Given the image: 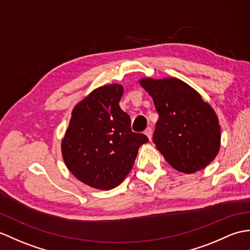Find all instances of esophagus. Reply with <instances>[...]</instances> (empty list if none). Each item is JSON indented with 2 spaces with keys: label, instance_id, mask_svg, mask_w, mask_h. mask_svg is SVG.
Returning <instances> with one entry per match:
<instances>
[{
  "label": "esophagus",
  "instance_id": "esophagus-1",
  "mask_svg": "<svg viewBox=\"0 0 250 250\" xmlns=\"http://www.w3.org/2000/svg\"><path fill=\"white\" fill-rule=\"evenodd\" d=\"M144 133H145V135H146L149 139H151V137H152V129H151V127H147Z\"/></svg>",
  "mask_w": 250,
  "mask_h": 250
}]
</instances>
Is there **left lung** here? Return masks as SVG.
<instances>
[{"instance_id":"left-lung-1","label":"left lung","mask_w":250,"mask_h":250,"mask_svg":"<svg viewBox=\"0 0 250 250\" xmlns=\"http://www.w3.org/2000/svg\"><path fill=\"white\" fill-rule=\"evenodd\" d=\"M138 83L160 116L153 133L156 149L178 171L204 169L220 148V125L212 106L177 78H143Z\"/></svg>"}]
</instances>
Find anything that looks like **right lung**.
<instances>
[{"mask_svg":"<svg viewBox=\"0 0 250 250\" xmlns=\"http://www.w3.org/2000/svg\"><path fill=\"white\" fill-rule=\"evenodd\" d=\"M124 87H98L74 106L62 141L67 168L81 182L112 189L132 169L139 147L149 139L131 130V119L119 106Z\"/></svg>","mask_w":250,"mask_h":250,"instance_id":"right-lung-1","label":"right lung"}]
</instances>
